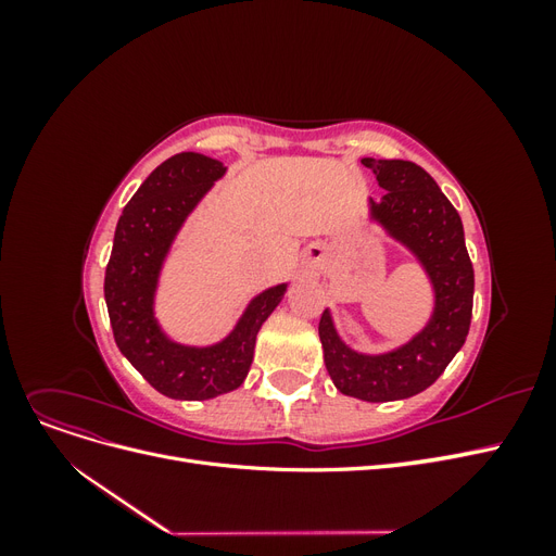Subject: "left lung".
Returning <instances> with one entry per match:
<instances>
[{
	"label": "left lung",
	"instance_id": "left-lung-1",
	"mask_svg": "<svg viewBox=\"0 0 556 556\" xmlns=\"http://www.w3.org/2000/svg\"><path fill=\"white\" fill-rule=\"evenodd\" d=\"M362 164L384 190L378 201L368 197V220L422 268L431 288V313L408 341L384 352L352 348L336 327L331 308L319 317L317 331L336 390L382 403L415 396L439 380L468 336L476 282L462 217L422 166L371 157Z\"/></svg>",
	"mask_w": 556,
	"mask_h": 556
}]
</instances>
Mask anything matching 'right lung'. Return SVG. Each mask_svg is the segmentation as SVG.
<instances>
[{
	"label": "right lung",
	"mask_w": 556,
	"mask_h": 556,
	"mask_svg": "<svg viewBox=\"0 0 556 556\" xmlns=\"http://www.w3.org/2000/svg\"><path fill=\"white\" fill-rule=\"evenodd\" d=\"M227 166L201 153L162 162L129 199L115 227L104 278V299L115 343L129 364L169 399L206 401L243 384L255 341L290 282H278L248 301L225 339L208 345L176 341L155 313L166 257L188 217Z\"/></svg>",
	"instance_id": "obj_1"
}]
</instances>
